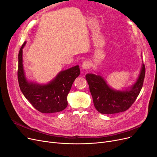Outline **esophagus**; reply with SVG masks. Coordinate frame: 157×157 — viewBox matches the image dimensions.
Returning a JSON list of instances; mask_svg holds the SVG:
<instances>
[{
    "instance_id": "obj_1",
    "label": "esophagus",
    "mask_w": 157,
    "mask_h": 157,
    "mask_svg": "<svg viewBox=\"0 0 157 157\" xmlns=\"http://www.w3.org/2000/svg\"><path fill=\"white\" fill-rule=\"evenodd\" d=\"M82 68L84 70H86L90 67V63L88 61H84V62L82 63Z\"/></svg>"
}]
</instances>
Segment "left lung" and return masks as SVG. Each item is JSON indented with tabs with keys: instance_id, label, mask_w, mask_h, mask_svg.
I'll list each match as a JSON object with an SVG mask.
<instances>
[{
	"instance_id": "8db88e82",
	"label": "left lung",
	"mask_w": 157,
	"mask_h": 157,
	"mask_svg": "<svg viewBox=\"0 0 157 157\" xmlns=\"http://www.w3.org/2000/svg\"><path fill=\"white\" fill-rule=\"evenodd\" d=\"M145 75V65L142 63L136 81L131 86L115 90L107 84L98 73H88L86 79L96 110L101 114H115L126 111L132 105L143 86Z\"/></svg>"
}]
</instances>
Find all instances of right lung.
Returning a JSON list of instances; mask_svg holds the SVG:
<instances>
[{"mask_svg": "<svg viewBox=\"0 0 157 157\" xmlns=\"http://www.w3.org/2000/svg\"><path fill=\"white\" fill-rule=\"evenodd\" d=\"M18 54L17 78L23 94L36 110L42 113L60 112L67 107V95L76 78L80 73L78 65L61 71L46 84H39L28 80L23 65V48Z\"/></svg>", "mask_w": 157, "mask_h": 157, "instance_id": "add662e5", "label": "right lung"}]
</instances>
